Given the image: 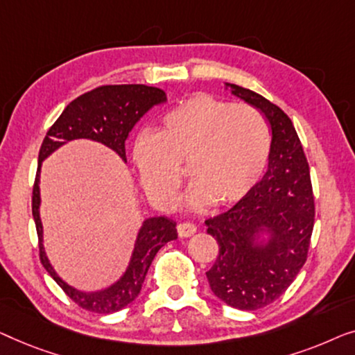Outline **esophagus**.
Returning <instances> with one entry per match:
<instances>
[{"mask_svg":"<svg viewBox=\"0 0 355 355\" xmlns=\"http://www.w3.org/2000/svg\"><path fill=\"white\" fill-rule=\"evenodd\" d=\"M177 232H178V236L188 238V236H191V234L196 233V225L191 222H183L177 227Z\"/></svg>","mask_w":355,"mask_h":355,"instance_id":"34e87169","label":"esophagus"}]
</instances>
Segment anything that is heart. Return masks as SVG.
<instances>
[{
	"mask_svg": "<svg viewBox=\"0 0 355 355\" xmlns=\"http://www.w3.org/2000/svg\"><path fill=\"white\" fill-rule=\"evenodd\" d=\"M268 154L270 130L262 114L207 93L180 103L161 119L156 133H141L133 144L141 187L162 207L175 204L184 167L193 207L239 202L263 175Z\"/></svg>",
	"mask_w": 355,
	"mask_h": 355,
	"instance_id": "1",
	"label": "heart"
}]
</instances>
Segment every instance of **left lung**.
I'll use <instances>...</instances> for the list:
<instances>
[{
	"instance_id": "obj_1",
	"label": "left lung",
	"mask_w": 355,
	"mask_h": 355,
	"mask_svg": "<svg viewBox=\"0 0 355 355\" xmlns=\"http://www.w3.org/2000/svg\"><path fill=\"white\" fill-rule=\"evenodd\" d=\"M227 87L263 112L272 144L266 175L252 191L206 220L207 233L218 244V256L206 275L214 294L227 306L256 311L277 301L306 263L315 204L309 164L291 119L259 93L238 85ZM263 231L269 239L259 243Z\"/></svg>"
}]
</instances>
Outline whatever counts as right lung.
Masks as SVG:
<instances>
[{
  "label": "right lung",
  "instance_id": "obj_1",
  "mask_svg": "<svg viewBox=\"0 0 355 355\" xmlns=\"http://www.w3.org/2000/svg\"><path fill=\"white\" fill-rule=\"evenodd\" d=\"M164 89L146 85H103L83 93L64 109L44 137L38 153V168L32 193V214L38 234L40 261L64 293L85 311L112 313L128 306L141 291L154 256L164 244L177 239V223L167 217H151L143 222L127 270L121 279L94 293L78 291L54 272L43 248V227L40 220V168L49 154L72 139H93L116 151L123 161L125 139L139 119L156 104L166 103Z\"/></svg>",
  "mask_w": 355,
  "mask_h": 355
}]
</instances>
